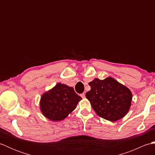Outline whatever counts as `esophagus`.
<instances>
[{"instance_id": "obj_1", "label": "esophagus", "mask_w": 155, "mask_h": 155, "mask_svg": "<svg viewBox=\"0 0 155 155\" xmlns=\"http://www.w3.org/2000/svg\"><path fill=\"white\" fill-rule=\"evenodd\" d=\"M81 97H82V98H85V94H84V93L81 94Z\"/></svg>"}]
</instances>
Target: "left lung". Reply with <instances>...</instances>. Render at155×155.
I'll use <instances>...</instances> for the list:
<instances>
[{"instance_id":"obj_1","label":"left lung","mask_w":155,"mask_h":155,"mask_svg":"<svg viewBox=\"0 0 155 155\" xmlns=\"http://www.w3.org/2000/svg\"><path fill=\"white\" fill-rule=\"evenodd\" d=\"M88 84L91 89L86 93V98L98 116L114 122L127 114L133 98L129 88L112 77L94 78Z\"/></svg>"}]
</instances>
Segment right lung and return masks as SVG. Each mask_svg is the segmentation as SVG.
<instances>
[{
	"instance_id": "1",
	"label": "right lung",
	"mask_w": 155,
	"mask_h": 155,
	"mask_svg": "<svg viewBox=\"0 0 155 155\" xmlns=\"http://www.w3.org/2000/svg\"><path fill=\"white\" fill-rule=\"evenodd\" d=\"M81 99L73 88L59 83L42 95L41 111L49 120H62L75 109Z\"/></svg>"
}]
</instances>
